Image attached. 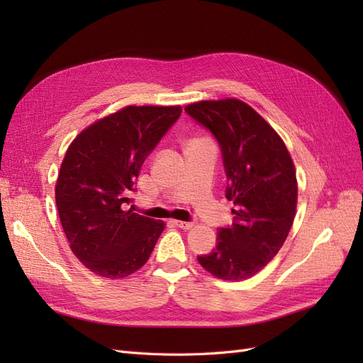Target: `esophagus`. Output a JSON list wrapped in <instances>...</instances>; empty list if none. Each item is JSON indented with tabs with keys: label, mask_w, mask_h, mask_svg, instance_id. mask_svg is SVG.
Wrapping results in <instances>:
<instances>
[{
	"label": "esophagus",
	"mask_w": 363,
	"mask_h": 363,
	"mask_svg": "<svg viewBox=\"0 0 363 363\" xmlns=\"http://www.w3.org/2000/svg\"><path fill=\"white\" fill-rule=\"evenodd\" d=\"M174 224L180 227V228H183V230H191L194 227L192 223H184V221H174Z\"/></svg>",
	"instance_id": "34e87169"
}]
</instances>
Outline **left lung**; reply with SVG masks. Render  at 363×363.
<instances>
[{"mask_svg":"<svg viewBox=\"0 0 363 363\" xmlns=\"http://www.w3.org/2000/svg\"><path fill=\"white\" fill-rule=\"evenodd\" d=\"M184 112L215 135L227 174L233 224L200 265L221 280H247L277 255L294 224L298 183L283 139L255 108L236 98L196 101Z\"/></svg>","mask_w":363,"mask_h":363,"instance_id":"1","label":"left lung"}]
</instances>
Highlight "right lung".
Here are the masks:
<instances>
[{
  "instance_id": "right-lung-1",
  "label": "right lung",
  "mask_w": 363,
  "mask_h": 363,
  "mask_svg": "<svg viewBox=\"0 0 363 363\" xmlns=\"http://www.w3.org/2000/svg\"><path fill=\"white\" fill-rule=\"evenodd\" d=\"M182 106H125L71 142L56 182V206L69 247L104 279L145 265L163 221L125 208L142 163L179 119Z\"/></svg>"
}]
</instances>
